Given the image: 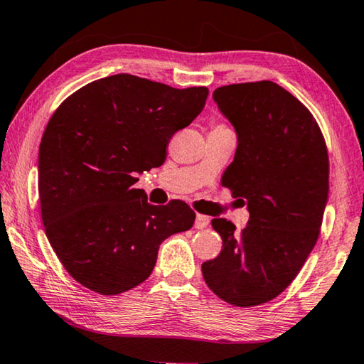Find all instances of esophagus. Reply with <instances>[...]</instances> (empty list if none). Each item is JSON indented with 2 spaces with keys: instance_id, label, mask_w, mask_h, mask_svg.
I'll return each instance as SVG.
<instances>
[{
  "instance_id": "1",
  "label": "esophagus",
  "mask_w": 364,
  "mask_h": 364,
  "mask_svg": "<svg viewBox=\"0 0 364 364\" xmlns=\"http://www.w3.org/2000/svg\"><path fill=\"white\" fill-rule=\"evenodd\" d=\"M208 223H210V218L205 217V215H200V213L196 215L194 226L197 228V230H204V228L208 226Z\"/></svg>"
}]
</instances>
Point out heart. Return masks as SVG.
Returning a JSON list of instances; mask_svg holds the SVG:
<instances>
[{
  "mask_svg": "<svg viewBox=\"0 0 364 364\" xmlns=\"http://www.w3.org/2000/svg\"><path fill=\"white\" fill-rule=\"evenodd\" d=\"M223 128H226V127H223V125H217L213 128V130H223Z\"/></svg>",
  "mask_w": 364,
  "mask_h": 364,
  "instance_id": "obj_1",
  "label": "heart"
}]
</instances>
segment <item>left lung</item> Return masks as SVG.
I'll return each instance as SVG.
<instances>
[{
	"label": "left lung",
	"mask_w": 364,
	"mask_h": 364,
	"mask_svg": "<svg viewBox=\"0 0 364 364\" xmlns=\"http://www.w3.org/2000/svg\"><path fill=\"white\" fill-rule=\"evenodd\" d=\"M213 101L237 134L223 186L250 218L242 231L212 220L223 249L202 263V274L221 300L255 306L278 297L315 247L329 194L328 149L310 110L268 80L221 86Z\"/></svg>",
	"instance_id": "1"
}]
</instances>
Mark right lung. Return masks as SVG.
Segmentation results:
<instances>
[{"mask_svg":"<svg viewBox=\"0 0 364 364\" xmlns=\"http://www.w3.org/2000/svg\"><path fill=\"white\" fill-rule=\"evenodd\" d=\"M205 86L176 90L128 73L88 83L43 133L38 193L45 232L73 279L101 295L149 278L159 245L193 228L181 200L156 207L136 175L160 167L171 136L205 106Z\"/></svg>","mask_w":364,"mask_h":364,"instance_id":"1","label":"right lung"}]
</instances>
